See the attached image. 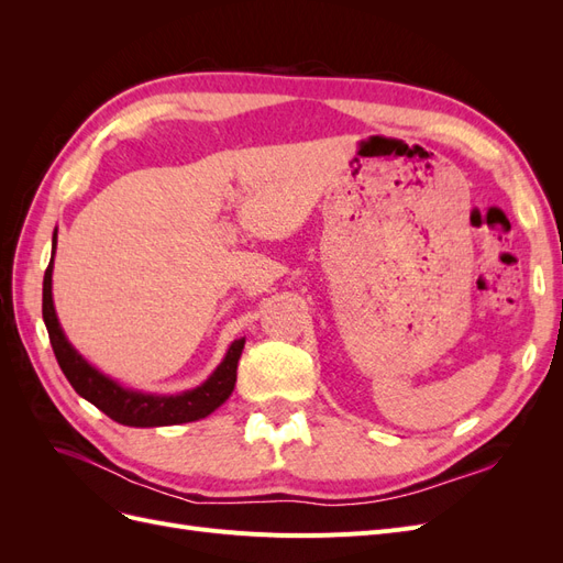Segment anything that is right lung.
Listing matches in <instances>:
<instances>
[{"label": "right lung", "instance_id": "right-lung-1", "mask_svg": "<svg viewBox=\"0 0 563 563\" xmlns=\"http://www.w3.org/2000/svg\"><path fill=\"white\" fill-rule=\"evenodd\" d=\"M56 242L58 234H54V242H51V251L54 253ZM54 253H51V263L44 272L42 314L58 366L79 397L91 401L96 408H100V411L117 420L119 424H129V428H164V424L192 422L207 418L220 404H225L236 383V364H240L246 338H236L228 347L223 362L216 366L211 376L195 389L180 391V395H152V391L119 385L117 380H112L106 373H100L96 366L84 360L60 329V321L54 308V294H51Z\"/></svg>", "mask_w": 563, "mask_h": 563}]
</instances>
